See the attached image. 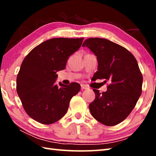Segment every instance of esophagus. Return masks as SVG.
<instances>
[{
  "instance_id": "1",
  "label": "esophagus",
  "mask_w": 156,
  "mask_h": 156,
  "mask_svg": "<svg viewBox=\"0 0 156 156\" xmlns=\"http://www.w3.org/2000/svg\"><path fill=\"white\" fill-rule=\"evenodd\" d=\"M88 87L86 86L85 84H81V89H87Z\"/></svg>"
}]
</instances>
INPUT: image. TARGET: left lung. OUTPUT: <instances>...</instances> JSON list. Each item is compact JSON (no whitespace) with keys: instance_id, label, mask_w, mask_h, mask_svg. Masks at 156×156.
I'll use <instances>...</instances> for the list:
<instances>
[{"instance_id":"1","label":"left lung","mask_w":156,"mask_h":156,"mask_svg":"<svg viewBox=\"0 0 156 156\" xmlns=\"http://www.w3.org/2000/svg\"><path fill=\"white\" fill-rule=\"evenodd\" d=\"M83 47L97 57L95 79L110 83L102 94L93 89L96 98L89 105L91 115L105 125H118L130 114L141 96L143 78L138 62L125 47L107 39L88 38Z\"/></svg>"}]
</instances>
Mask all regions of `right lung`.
<instances>
[{
  "mask_svg": "<svg viewBox=\"0 0 156 156\" xmlns=\"http://www.w3.org/2000/svg\"><path fill=\"white\" fill-rule=\"evenodd\" d=\"M83 38H54L38 44L21 64L16 91L26 113L34 120L50 125L67 113L70 100L80 85L55 83L56 72L65 69L69 58L81 47Z\"/></svg>",
  "mask_w": 156,
  "mask_h": 156,
  "instance_id": "add662e5",
  "label": "right lung"
}]
</instances>
